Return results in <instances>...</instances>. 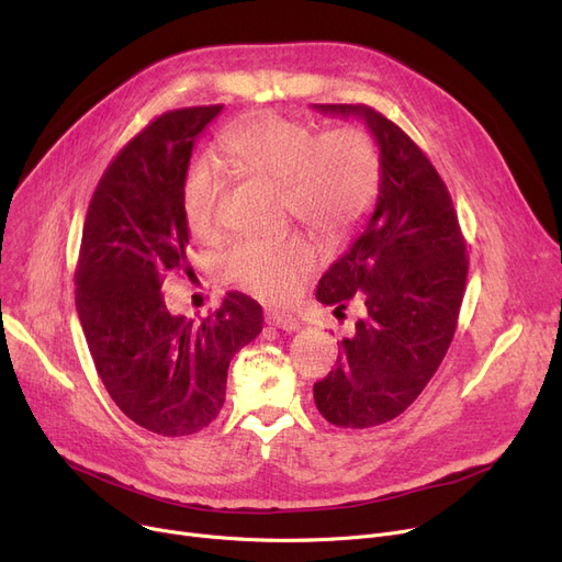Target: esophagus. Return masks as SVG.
I'll return each instance as SVG.
<instances>
[{"label":"esophagus","instance_id":"1","mask_svg":"<svg viewBox=\"0 0 562 562\" xmlns=\"http://www.w3.org/2000/svg\"><path fill=\"white\" fill-rule=\"evenodd\" d=\"M266 323H269V326H273V328H278V330H284V333L301 330V321L296 316L284 314V312H269V314H266Z\"/></svg>","mask_w":562,"mask_h":562}]
</instances>
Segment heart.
<instances>
[{"label":"heart","instance_id":"b5f03b06","mask_svg":"<svg viewBox=\"0 0 562 562\" xmlns=\"http://www.w3.org/2000/svg\"><path fill=\"white\" fill-rule=\"evenodd\" d=\"M218 150L234 168L280 184L284 212L326 239L356 229L380 191V150L364 127L316 134L303 121L259 113L229 127ZM218 193L216 166L195 159L182 180V214L202 239L216 229ZM314 263L316 255L301 236L241 239L223 255L225 276L271 303L293 299Z\"/></svg>","mask_w":562,"mask_h":562}]
</instances>
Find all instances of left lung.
<instances>
[{"instance_id":"obj_1","label":"left lung","mask_w":562,"mask_h":562,"mask_svg":"<svg viewBox=\"0 0 562 562\" xmlns=\"http://www.w3.org/2000/svg\"><path fill=\"white\" fill-rule=\"evenodd\" d=\"M358 115L380 147L375 212L350 250L318 280L316 301L364 305L337 367L314 382V403L339 428L396 419L424 392L458 328L467 246L451 193L422 147L367 104H314Z\"/></svg>"}]
</instances>
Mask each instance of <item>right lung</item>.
I'll list each match as a JSON object with an SVG mask.
<instances>
[{"instance_id": "add662e5", "label": "right lung", "mask_w": 562, "mask_h": 562, "mask_svg": "<svg viewBox=\"0 0 562 562\" xmlns=\"http://www.w3.org/2000/svg\"><path fill=\"white\" fill-rule=\"evenodd\" d=\"M223 104L168 111L138 132L100 177L75 269V305L98 375L140 428L182 437L225 403L229 360L261 333V307L229 291L202 321L172 316L161 284L193 273L182 180L198 134Z\"/></svg>"}]
</instances>
